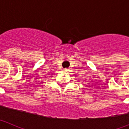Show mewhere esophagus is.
<instances>
[{
	"instance_id": "esophagus-1",
	"label": "esophagus",
	"mask_w": 129,
	"mask_h": 129,
	"mask_svg": "<svg viewBox=\"0 0 129 129\" xmlns=\"http://www.w3.org/2000/svg\"><path fill=\"white\" fill-rule=\"evenodd\" d=\"M64 70H65V71H68V68H65V69H64Z\"/></svg>"
}]
</instances>
